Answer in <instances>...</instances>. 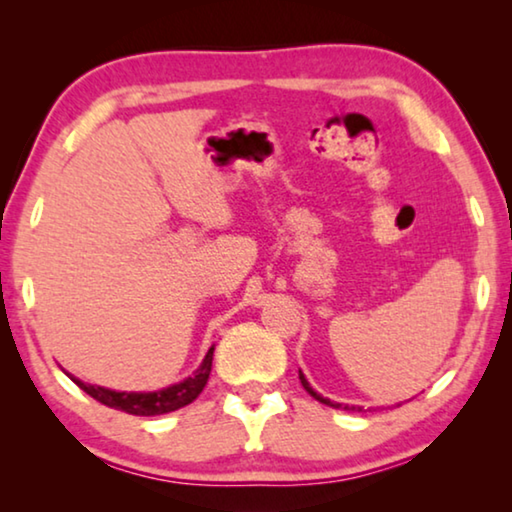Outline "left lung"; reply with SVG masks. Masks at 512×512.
I'll list each match as a JSON object with an SVG mask.
<instances>
[{
	"label": "left lung",
	"mask_w": 512,
	"mask_h": 512,
	"mask_svg": "<svg viewBox=\"0 0 512 512\" xmlns=\"http://www.w3.org/2000/svg\"><path fill=\"white\" fill-rule=\"evenodd\" d=\"M299 380H301V385H304V390H306L308 394H311L313 399H318L320 403H325V406H331V408H343V410H364L362 406H348V403H345V406H343V403H336V401H331V399H327V397H322V394H318V392L313 390L311 383H308L306 376H304V373H301V371H299Z\"/></svg>",
	"instance_id": "obj_1"
}]
</instances>
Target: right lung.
Listing matches in <instances>:
<instances>
[{
  "label": "right lung",
  "mask_w": 512,
  "mask_h": 512,
  "mask_svg": "<svg viewBox=\"0 0 512 512\" xmlns=\"http://www.w3.org/2000/svg\"><path fill=\"white\" fill-rule=\"evenodd\" d=\"M213 350L215 348L211 345L206 352L204 362L199 364V369L194 371L192 376H187L185 380H181V383L169 385V387H164V390H157V392H115V390H109V387H102V385L83 383V380L69 376V373L67 376L74 380V383L81 387L85 394H90L92 399L104 403V406L122 410V413H129V415H146V417L148 415H164V413H171V410L187 406V403H192L199 397L201 390H204L208 383V376H211Z\"/></svg>",
  "instance_id": "obj_1"
}]
</instances>
